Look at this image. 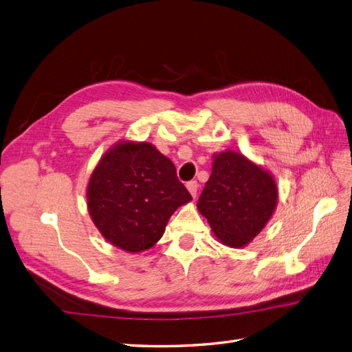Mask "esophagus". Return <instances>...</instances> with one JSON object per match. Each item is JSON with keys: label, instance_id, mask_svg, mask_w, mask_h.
<instances>
[{"label": "esophagus", "instance_id": "34e87169", "mask_svg": "<svg viewBox=\"0 0 352 352\" xmlns=\"http://www.w3.org/2000/svg\"><path fill=\"white\" fill-rule=\"evenodd\" d=\"M198 184L195 182V180H192V182H188L186 184V188H188V190H189V194L192 195V198H195L197 197V194H198Z\"/></svg>", "mask_w": 352, "mask_h": 352}]
</instances>
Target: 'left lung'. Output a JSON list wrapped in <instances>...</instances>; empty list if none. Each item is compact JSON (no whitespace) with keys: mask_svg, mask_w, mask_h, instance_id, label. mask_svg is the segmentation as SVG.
Wrapping results in <instances>:
<instances>
[{"mask_svg":"<svg viewBox=\"0 0 352 352\" xmlns=\"http://www.w3.org/2000/svg\"><path fill=\"white\" fill-rule=\"evenodd\" d=\"M278 198V185L269 170L228 150L212 155L211 175L197 208L220 243L243 248L273 217Z\"/></svg>","mask_w":352,"mask_h":352,"instance_id":"left-lung-1","label":"left lung"}]
</instances>
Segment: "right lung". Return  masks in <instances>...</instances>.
Returning <instances> with one entry per match:
<instances>
[{
    "mask_svg": "<svg viewBox=\"0 0 352 352\" xmlns=\"http://www.w3.org/2000/svg\"><path fill=\"white\" fill-rule=\"evenodd\" d=\"M192 197L179 182L173 162L150 142L122 140L91 173L87 206L102 238L129 254L162 239L173 212Z\"/></svg>",
    "mask_w": 352,
    "mask_h": 352,
    "instance_id": "1",
    "label": "right lung"
}]
</instances>
